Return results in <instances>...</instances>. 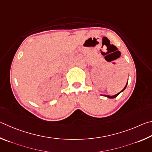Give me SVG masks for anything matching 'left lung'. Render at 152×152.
I'll list each match as a JSON object with an SVG mask.
<instances>
[{"label": "left lung", "instance_id": "left-lung-1", "mask_svg": "<svg viewBox=\"0 0 152 152\" xmlns=\"http://www.w3.org/2000/svg\"><path fill=\"white\" fill-rule=\"evenodd\" d=\"M127 84H126V86H125V87H124V89L123 90H122V91H120V92H119V94H116V95H113V96H110V95H103V96H105V97H107L108 98H111V99H113V98H115V97H116L117 96H118V95L119 94H120V93L121 92H122V91H124V90L125 89H126V87H127Z\"/></svg>", "mask_w": 152, "mask_h": 152}]
</instances>
